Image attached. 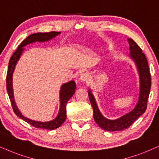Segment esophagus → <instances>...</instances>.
<instances>
[{"mask_svg":"<svg viewBox=\"0 0 159 159\" xmlns=\"http://www.w3.org/2000/svg\"><path fill=\"white\" fill-rule=\"evenodd\" d=\"M88 79H89V75L87 73H82L79 77V81L81 82L87 81Z\"/></svg>","mask_w":159,"mask_h":159,"instance_id":"obj_1","label":"esophagus"}]
</instances>
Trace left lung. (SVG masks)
Here are the masks:
<instances>
[{"instance_id":"left-lung-1","label":"left lung","mask_w":159,"mask_h":159,"mask_svg":"<svg viewBox=\"0 0 159 159\" xmlns=\"http://www.w3.org/2000/svg\"><path fill=\"white\" fill-rule=\"evenodd\" d=\"M128 42L129 43L130 51L128 57L135 63L139 77V94L138 102L134 109L117 119L108 120L100 111L91 89H88L90 103L93 108L94 121L100 128L107 131H117L127 129L136 121V119L144 113L147 108V102L151 86L148 60L145 55L142 53L141 48L139 47L133 39L128 38Z\"/></svg>"}]
</instances>
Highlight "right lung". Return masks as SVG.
<instances>
[{
	"label": "right lung",
	"mask_w": 159,
	"mask_h": 159,
	"mask_svg": "<svg viewBox=\"0 0 159 159\" xmlns=\"http://www.w3.org/2000/svg\"><path fill=\"white\" fill-rule=\"evenodd\" d=\"M60 34H61V32L51 31L48 32V33H36L29 36L26 39H25L22 42L20 45L18 46L17 51L11 56L9 62V67H8L7 75V89L8 94H9L10 101H11V104L12 106L13 110L18 117H20L25 122L29 123L31 125L34 126V128L47 130H54L60 127L64 123V122L66 120V118H67V114H66V112H67L66 111V105H67L68 100L75 94L76 89L75 83L74 81H70L67 82V83L62 84L61 86L59 91V111L55 119L48 122L36 121V120L29 119V118L23 116V114L21 113V111H20L19 108H18L17 105H16L13 92V73L14 71H15V66L17 65V61H19L21 55L23 54V51H25V48H24L25 46L30 45V44H32L34 43H37V42H39V43L48 42L52 39H53L54 37H56V36L59 35Z\"/></svg>",
	"instance_id": "obj_1"
}]
</instances>
